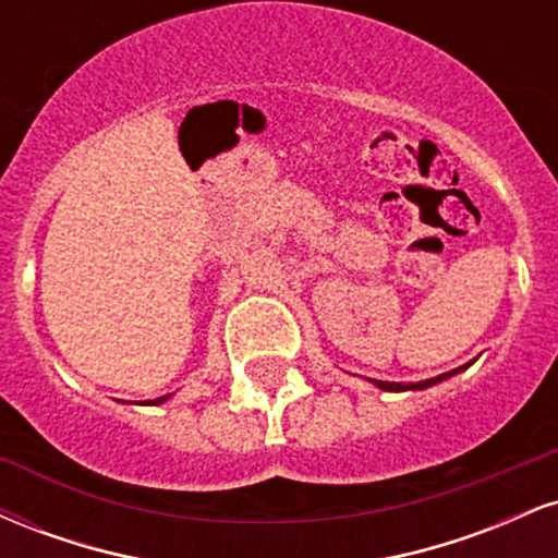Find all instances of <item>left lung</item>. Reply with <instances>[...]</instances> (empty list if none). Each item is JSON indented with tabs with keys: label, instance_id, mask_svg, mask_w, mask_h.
<instances>
[{
	"label": "left lung",
	"instance_id": "8db88e82",
	"mask_svg": "<svg viewBox=\"0 0 558 558\" xmlns=\"http://www.w3.org/2000/svg\"><path fill=\"white\" fill-rule=\"evenodd\" d=\"M470 364H472V362H470ZM470 364H464V367L451 369V373H444V375H438V377H430V380H422V383H388V380H369V383H373V386H377L380 390H393V393H401V390H425V388L438 386V383L448 380V377L459 375V373H462V369L470 367Z\"/></svg>",
	"mask_w": 558,
	"mask_h": 558
}]
</instances>
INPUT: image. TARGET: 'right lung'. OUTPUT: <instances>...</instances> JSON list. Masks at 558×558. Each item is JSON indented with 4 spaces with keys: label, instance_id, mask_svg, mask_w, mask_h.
I'll return each instance as SVG.
<instances>
[{
    "label": "right lung",
    "instance_id": "right-lung-1",
    "mask_svg": "<svg viewBox=\"0 0 558 558\" xmlns=\"http://www.w3.org/2000/svg\"><path fill=\"white\" fill-rule=\"evenodd\" d=\"M170 399V393L168 396H162V399H155V401H149V403H165V401H168Z\"/></svg>",
    "mask_w": 558,
    "mask_h": 558
}]
</instances>
